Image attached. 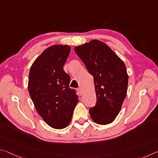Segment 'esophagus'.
<instances>
[{
	"mask_svg": "<svg viewBox=\"0 0 158 158\" xmlns=\"http://www.w3.org/2000/svg\"><path fill=\"white\" fill-rule=\"evenodd\" d=\"M77 92H78V94L80 95H82L83 94V91H82V88L81 87H79L78 89H77Z\"/></svg>",
	"mask_w": 158,
	"mask_h": 158,
	"instance_id": "1",
	"label": "esophagus"
}]
</instances>
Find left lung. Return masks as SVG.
<instances>
[{
	"label": "left lung",
	"mask_w": 158,
	"mask_h": 158,
	"mask_svg": "<svg viewBox=\"0 0 158 158\" xmlns=\"http://www.w3.org/2000/svg\"><path fill=\"white\" fill-rule=\"evenodd\" d=\"M94 79L96 103L89 108L94 122L112 123L118 115L126 96L128 76L122 60L106 44L92 40L74 48Z\"/></svg>",
	"instance_id": "1"
}]
</instances>
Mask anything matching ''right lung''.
I'll return each mask as SVG.
<instances>
[{"instance_id": "1", "label": "right lung", "mask_w": 158, "mask_h": 158, "mask_svg": "<svg viewBox=\"0 0 158 158\" xmlns=\"http://www.w3.org/2000/svg\"><path fill=\"white\" fill-rule=\"evenodd\" d=\"M69 46L57 45L45 50L33 63L28 91L35 107L52 128L67 126L78 102L76 91L69 87L71 77L63 66L70 53Z\"/></svg>"}]
</instances>
